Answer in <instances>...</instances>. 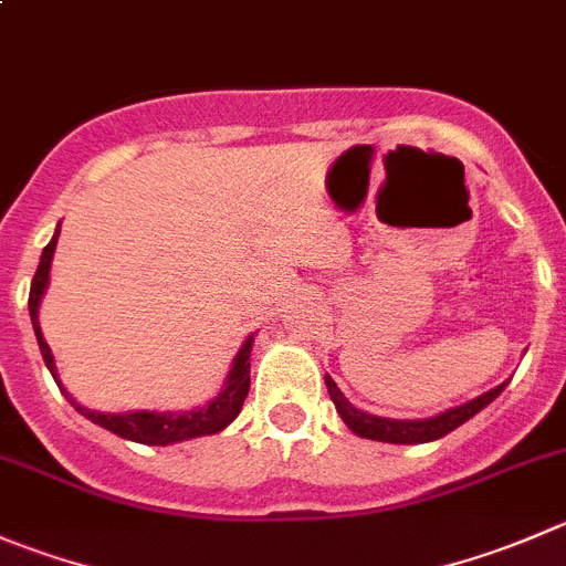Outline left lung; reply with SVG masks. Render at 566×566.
<instances>
[{"instance_id": "8db88e82", "label": "left lung", "mask_w": 566, "mask_h": 566, "mask_svg": "<svg viewBox=\"0 0 566 566\" xmlns=\"http://www.w3.org/2000/svg\"><path fill=\"white\" fill-rule=\"evenodd\" d=\"M509 381L497 384L490 392L479 395V398L468 400V403L457 406V409H448L442 415L426 417V420H389V417L367 415V411L356 409L354 403H348L343 392H339L337 384L332 381V376H326L328 395H332L334 406H337V415L343 417L345 426L354 431L356 437H365V440L376 442H392V446H420V442H434L440 437L451 434L453 429H459L462 422H468L470 417L479 415L484 406H490L497 395L506 389Z\"/></svg>"}]
</instances>
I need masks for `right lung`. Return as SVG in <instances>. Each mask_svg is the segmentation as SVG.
Listing matches in <instances>:
<instances>
[{
	"mask_svg": "<svg viewBox=\"0 0 566 566\" xmlns=\"http://www.w3.org/2000/svg\"><path fill=\"white\" fill-rule=\"evenodd\" d=\"M57 234L60 229H54V238L49 240V245L43 249L41 262H38L35 279H32L30 287V321L32 328H35L38 345H41V356L46 361L49 373L54 376L57 387L63 389L57 378V367H54V356L49 350L46 339L41 334V323H38V306H41L43 293L49 287V268H52V256H54V245H57ZM251 345H254V334H249V339L243 343V348L238 350L232 361V370H229L227 384L218 392V398H212L210 403L199 406V409H188V411H124V415H107V411H93L85 409V406L76 403L69 392L65 398L74 403V409L80 415H85L87 420H93L102 429L113 431V434L124 437V440L140 442V446H174V442L182 440H193V437H205V434H218L240 415L243 409V400L249 395L251 387Z\"/></svg>",
	"mask_w": 566,
	"mask_h": 566,
	"instance_id": "right-lung-1",
	"label": "right lung"
}]
</instances>
